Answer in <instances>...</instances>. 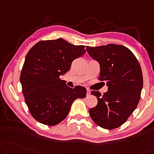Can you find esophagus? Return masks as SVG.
<instances>
[{
  "label": "esophagus",
  "instance_id": "1",
  "mask_svg": "<svg viewBox=\"0 0 154 154\" xmlns=\"http://www.w3.org/2000/svg\"><path fill=\"white\" fill-rule=\"evenodd\" d=\"M87 93H86V95H90V94H91V91L90 90H89V89H87Z\"/></svg>",
  "mask_w": 154,
  "mask_h": 154
}]
</instances>
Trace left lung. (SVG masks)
<instances>
[{
    "mask_svg": "<svg viewBox=\"0 0 154 154\" xmlns=\"http://www.w3.org/2000/svg\"><path fill=\"white\" fill-rule=\"evenodd\" d=\"M86 50L100 63L98 79L108 86V91L102 95L99 91H91L97 98V104L89 110L91 118L102 128H118L138 104L143 86L140 65L134 53L123 45L87 46Z\"/></svg>",
    "mask_w": 154,
    "mask_h": 154,
    "instance_id": "left-lung-1",
    "label": "left lung"
}]
</instances>
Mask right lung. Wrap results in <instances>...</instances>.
<instances>
[{
    "label": "right lung",
    "instance_id": "right-lung-1",
    "mask_svg": "<svg viewBox=\"0 0 154 154\" xmlns=\"http://www.w3.org/2000/svg\"><path fill=\"white\" fill-rule=\"evenodd\" d=\"M84 48L58 38L38 41L29 50L20 81L29 113L38 122L58 125L68 116L73 101L86 97L84 87L69 88L60 79L72 61L86 52Z\"/></svg>",
    "mask_w": 154,
    "mask_h": 154
}]
</instances>
